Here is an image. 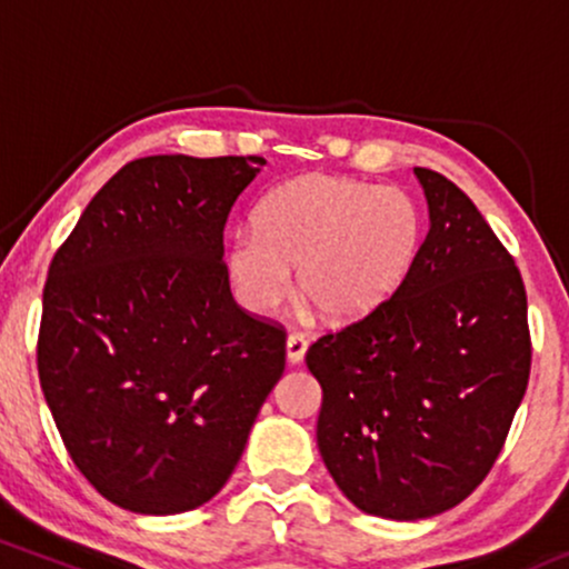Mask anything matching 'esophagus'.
Here are the masks:
<instances>
[{
    "label": "esophagus",
    "instance_id": "34e87169",
    "mask_svg": "<svg viewBox=\"0 0 569 569\" xmlns=\"http://www.w3.org/2000/svg\"><path fill=\"white\" fill-rule=\"evenodd\" d=\"M305 352H307V339L302 335L293 331V335L286 337V358H289V363H302Z\"/></svg>",
    "mask_w": 569,
    "mask_h": 569
}]
</instances>
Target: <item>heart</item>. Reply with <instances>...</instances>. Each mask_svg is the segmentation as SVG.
Returning a JSON list of instances; mask_svg holds the SVG:
<instances>
[{
    "label": "heart",
    "mask_w": 569,
    "mask_h": 569,
    "mask_svg": "<svg viewBox=\"0 0 569 569\" xmlns=\"http://www.w3.org/2000/svg\"><path fill=\"white\" fill-rule=\"evenodd\" d=\"M253 230L234 232L224 264L234 297L276 312L297 286L329 321L371 316L407 283L426 240L420 206L401 187L307 173L264 194Z\"/></svg>",
    "instance_id": "heart-1"
}]
</instances>
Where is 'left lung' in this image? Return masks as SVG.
I'll return each mask as SVG.
<instances>
[{"mask_svg":"<svg viewBox=\"0 0 569 569\" xmlns=\"http://www.w3.org/2000/svg\"><path fill=\"white\" fill-rule=\"evenodd\" d=\"M415 176L430 227L407 283L305 358L323 388L316 436L331 479L363 513L396 521L449 511L485 481L532 358L511 253L460 187Z\"/></svg>","mask_w":569,"mask_h":569,"instance_id":"left-lung-1","label":"left lung"}]
</instances>
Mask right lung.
Masks as SVG:
<instances>
[{"instance_id": "obj_1", "label": "right lung", "mask_w": 569, "mask_h": 569, "mask_svg": "<svg viewBox=\"0 0 569 569\" xmlns=\"http://www.w3.org/2000/svg\"><path fill=\"white\" fill-rule=\"evenodd\" d=\"M264 162H128L50 262L39 385L74 466L126 511L211 500L283 375V326L234 305L221 262L227 217Z\"/></svg>"}]
</instances>
